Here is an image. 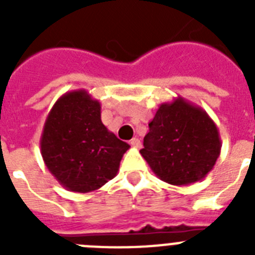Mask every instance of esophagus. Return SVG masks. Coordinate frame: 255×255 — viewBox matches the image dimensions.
<instances>
[{"label":"esophagus","mask_w":255,"mask_h":255,"mask_svg":"<svg viewBox=\"0 0 255 255\" xmlns=\"http://www.w3.org/2000/svg\"><path fill=\"white\" fill-rule=\"evenodd\" d=\"M130 144L135 148H140V140H139L138 138H132L131 140H130Z\"/></svg>","instance_id":"esophagus-1"}]
</instances>
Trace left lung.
<instances>
[{
  "mask_svg": "<svg viewBox=\"0 0 255 255\" xmlns=\"http://www.w3.org/2000/svg\"><path fill=\"white\" fill-rule=\"evenodd\" d=\"M215 121L182 97L158 107L140 150L150 170L171 185H190L212 171L221 153Z\"/></svg>",
  "mask_w": 255,
  "mask_h": 255,
  "instance_id": "8db88e82",
  "label": "left lung"
}]
</instances>
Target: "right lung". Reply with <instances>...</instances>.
Returning a JSON list of instances; mask_svg holds the SVG:
<instances>
[{
	"mask_svg": "<svg viewBox=\"0 0 255 255\" xmlns=\"http://www.w3.org/2000/svg\"><path fill=\"white\" fill-rule=\"evenodd\" d=\"M129 148L103 125L101 103L85 89L67 92L56 101L40 136L47 168L74 193L94 191L114 179Z\"/></svg>",
	"mask_w": 255,
	"mask_h": 255,
	"instance_id": "obj_1",
	"label": "right lung"
}]
</instances>
